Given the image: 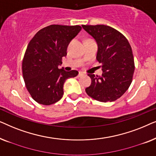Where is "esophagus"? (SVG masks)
<instances>
[{"label": "esophagus", "mask_w": 156, "mask_h": 156, "mask_svg": "<svg viewBox=\"0 0 156 156\" xmlns=\"http://www.w3.org/2000/svg\"><path fill=\"white\" fill-rule=\"evenodd\" d=\"M83 75H84V74L82 73V72H79V74H78V75H77V76L78 77H81V76H82Z\"/></svg>", "instance_id": "obj_1"}]
</instances>
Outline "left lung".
Wrapping results in <instances>:
<instances>
[{
    "instance_id": "obj_1",
    "label": "left lung",
    "mask_w": 156,
    "mask_h": 156,
    "mask_svg": "<svg viewBox=\"0 0 156 156\" xmlns=\"http://www.w3.org/2000/svg\"><path fill=\"white\" fill-rule=\"evenodd\" d=\"M98 44L97 60L103 74H89L91 84L85 91L99 101H114L124 94L133 80L135 64L131 47L126 37L113 27L104 25H82Z\"/></svg>"
}]
</instances>
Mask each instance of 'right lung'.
<instances>
[{
  "label": "right lung",
  "mask_w": 156,
  "mask_h": 156,
  "mask_svg": "<svg viewBox=\"0 0 156 156\" xmlns=\"http://www.w3.org/2000/svg\"><path fill=\"white\" fill-rule=\"evenodd\" d=\"M80 25H51L40 30L27 47L22 63L25 87L38 104L51 105L61 99L66 80L78 74L76 70L58 69L67 55L69 42L77 35Z\"/></svg>",
  "instance_id": "1"
}]
</instances>
